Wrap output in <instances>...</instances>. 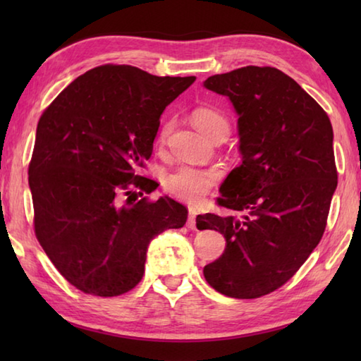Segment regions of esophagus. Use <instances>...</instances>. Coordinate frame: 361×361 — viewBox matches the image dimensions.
Masks as SVG:
<instances>
[{
    "mask_svg": "<svg viewBox=\"0 0 361 361\" xmlns=\"http://www.w3.org/2000/svg\"><path fill=\"white\" fill-rule=\"evenodd\" d=\"M195 217H197V211L194 208H189V219H188V228L195 229Z\"/></svg>",
    "mask_w": 361,
    "mask_h": 361,
    "instance_id": "esophagus-1",
    "label": "esophagus"
}]
</instances>
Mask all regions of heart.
I'll return each instance as SVG.
<instances>
[{"label": "heart", "mask_w": 361, "mask_h": 361, "mask_svg": "<svg viewBox=\"0 0 361 361\" xmlns=\"http://www.w3.org/2000/svg\"><path fill=\"white\" fill-rule=\"evenodd\" d=\"M194 124L208 136L216 135L220 130L229 132L226 116L212 106H200L192 113ZM172 132V122H166L161 127L159 141L164 142ZM219 181L216 169H202L194 166H181L169 173L164 180V188L172 197L188 203H198Z\"/></svg>", "instance_id": "b5f03b06"}]
</instances>
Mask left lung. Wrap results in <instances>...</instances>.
Returning <instances> with one entry per match:
<instances>
[{
  "mask_svg": "<svg viewBox=\"0 0 361 361\" xmlns=\"http://www.w3.org/2000/svg\"><path fill=\"white\" fill-rule=\"evenodd\" d=\"M204 87L228 96L239 114L242 164L217 204L242 217H197L198 229L226 239L203 274L221 295L255 299L293 278L324 234L338 183L334 130L315 99L278 68L243 66Z\"/></svg>",
  "mask_w": 361,
  "mask_h": 361,
  "instance_id": "left-lung-1",
  "label": "left lung"
}]
</instances>
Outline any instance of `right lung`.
I'll use <instances>...</instances> for the list:
<instances>
[{
  "mask_svg": "<svg viewBox=\"0 0 361 361\" xmlns=\"http://www.w3.org/2000/svg\"><path fill=\"white\" fill-rule=\"evenodd\" d=\"M194 82L130 65L96 66L40 116L29 163L34 231L54 267L83 293L109 298L135 288L150 240L186 224V206L144 195L158 183L140 171L159 116Z\"/></svg>",
  "mask_w": 361,
  "mask_h": 361,
  "instance_id": "obj_1",
  "label": "right lung"
}]
</instances>
